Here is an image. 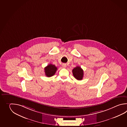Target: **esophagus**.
<instances>
[{"instance_id": "1", "label": "esophagus", "mask_w": 127, "mask_h": 127, "mask_svg": "<svg viewBox=\"0 0 127 127\" xmlns=\"http://www.w3.org/2000/svg\"><path fill=\"white\" fill-rule=\"evenodd\" d=\"M62 67L64 68L66 67V64L65 63H63L62 65Z\"/></svg>"}]
</instances>
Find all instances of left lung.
<instances>
[{
  "label": "left lung",
  "mask_w": 127,
  "mask_h": 127,
  "mask_svg": "<svg viewBox=\"0 0 127 127\" xmlns=\"http://www.w3.org/2000/svg\"><path fill=\"white\" fill-rule=\"evenodd\" d=\"M73 76L78 80H82L84 76V71L80 66H77L72 70Z\"/></svg>",
  "instance_id": "left-lung-1"
}]
</instances>
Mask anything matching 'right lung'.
<instances>
[{
    "instance_id": "obj_1",
    "label": "right lung",
    "mask_w": 127,
    "mask_h": 127,
    "mask_svg": "<svg viewBox=\"0 0 127 127\" xmlns=\"http://www.w3.org/2000/svg\"><path fill=\"white\" fill-rule=\"evenodd\" d=\"M57 69V67L54 65L50 64L44 68L45 75L49 77H51L54 75Z\"/></svg>"
}]
</instances>
